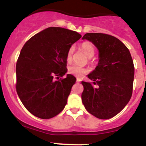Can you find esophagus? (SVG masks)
Listing matches in <instances>:
<instances>
[{
	"instance_id": "1",
	"label": "esophagus",
	"mask_w": 146,
	"mask_h": 146,
	"mask_svg": "<svg viewBox=\"0 0 146 146\" xmlns=\"http://www.w3.org/2000/svg\"><path fill=\"white\" fill-rule=\"evenodd\" d=\"M81 82V79L79 78H76V82Z\"/></svg>"
}]
</instances>
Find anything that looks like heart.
Listing matches in <instances>:
<instances>
[{"label":"heart","mask_w":146,"mask_h":146,"mask_svg":"<svg viewBox=\"0 0 146 146\" xmlns=\"http://www.w3.org/2000/svg\"><path fill=\"white\" fill-rule=\"evenodd\" d=\"M81 47H82V50L84 51V52L86 54L87 56H88L89 58L92 57L96 52L95 46H94V43H91V42H84V43H82V45H81ZM74 52V46H71L69 48L67 52V62H70V61H71ZM86 72V69L84 68L82 66L77 65V64H73V65L70 66L68 69V72L70 73V74H72L74 76H78V77H81V76H82Z\"/></svg>","instance_id":"b5f03b06"}]
</instances>
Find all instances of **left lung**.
<instances>
[{
    "label": "left lung",
    "instance_id": "obj_1",
    "mask_svg": "<svg viewBox=\"0 0 146 146\" xmlns=\"http://www.w3.org/2000/svg\"><path fill=\"white\" fill-rule=\"evenodd\" d=\"M82 38L98 48L100 58L96 70L88 75L94 84L82 82V103L96 117L112 118L122 110L131 98L134 76L131 55L127 46L113 36L87 33Z\"/></svg>",
    "mask_w": 146,
    "mask_h": 146
}]
</instances>
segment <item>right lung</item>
<instances>
[{
  "label": "right lung",
  "mask_w": 146,
  "mask_h": 146,
  "mask_svg": "<svg viewBox=\"0 0 146 146\" xmlns=\"http://www.w3.org/2000/svg\"><path fill=\"white\" fill-rule=\"evenodd\" d=\"M82 37L61 27H49L33 36L16 64V91L30 113L50 119L62 112L76 78L67 72L69 48Z\"/></svg>",
  "instance_id": "right-lung-1"
}]
</instances>
